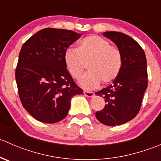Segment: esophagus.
Segmentation results:
<instances>
[{"label": "esophagus", "mask_w": 161, "mask_h": 161, "mask_svg": "<svg viewBox=\"0 0 161 161\" xmlns=\"http://www.w3.org/2000/svg\"><path fill=\"white\" fill-rule=\"evenodd\" d=\"M83 93L85 94V95L86 96V97H93V96H94V92H90V91L84 90L83 91Z\"/></svg>", "instance_id": "34e87169"}]
</instances>
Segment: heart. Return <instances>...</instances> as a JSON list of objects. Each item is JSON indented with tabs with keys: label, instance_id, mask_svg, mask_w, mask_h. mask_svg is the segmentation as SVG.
Instances as JSON below:
<instances>
[{
	"label": "heart",
	"instance_id": "obj_1",
	"mask_svg": "<svg viewBox=\"0 0 161 161\" xmlns=\"http://www.w3.org/2000/svg\"><path fill=\"white\" fill-rule=\"evenodd\" d=\"M64 62L70 75L79 79L87 64L89 72L80 81L84 88L93 89L100 82L108 85L119 75L122 58L119 49L109 41L96 35L79 41L76 50L68 48L64 53Z\"/></svg>",
	"mask_w": 161,
	"mask_h": 161
}]
</instances>
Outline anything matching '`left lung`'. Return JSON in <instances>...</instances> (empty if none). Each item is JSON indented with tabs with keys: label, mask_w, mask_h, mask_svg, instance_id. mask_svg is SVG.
<instances>
[{
	"label": "left lung",
	"mask_w": 161,
	"mask_h": 161,
	"mask_svg": "<svg viewBox=\"0 0 161 161\" xmlns=\"http://www.w3.org/2000/svg\"><path fill=\"white\" fill-rule=\"evenodd\" d=\"M121 53L122 65L113 84L96 92L105 99V107L96 112L97 120L108 126L120 125L133 119L140 110L148 86L147 58L140 45L119 32H104Z\"/></svg>",
	"instance_id": "1"
}]
</instances>
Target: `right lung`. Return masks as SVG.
I'll return each mask as SVG.
<instances>
[{
    "label": "right lung",
    "mask_w": 161,
    "mask_h": 161,
    "mask_svg": "<svg viewBox=\"0 0 161 161\" xmlns=\"http://www.w3.org/2000/svg\"><path fill=\"white\" fill-rule=\"evenodd\" d=\"M81 36L71 30L46 28L22 47L16 83L22 106L35 119L50 124L61 121L69 113L71 97L83 92L64 62L65 50Z\"/></svg>",
    "instance_id": "obj_1"
}]
</instances>
